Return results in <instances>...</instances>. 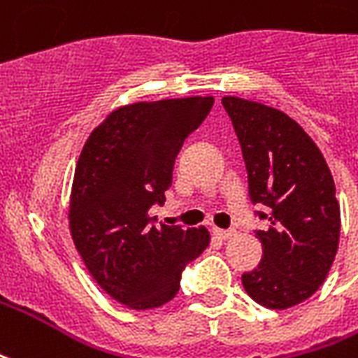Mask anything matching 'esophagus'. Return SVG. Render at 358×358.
I'll use <instances>...</instances> for the list:
<instances>
[{
    "label": "esophagus",
    "instance_id": "34e87169",
    "mask_svg": "<svg viewBox=\"0 0 358 358\" xmlns=\"http://www.w3.org/2000/svg\"><path fill=\"white\" fill-rule=\"evenodd\" d=\"M214 235H216L218 239L227 241V239H231L233 235H235V229H218V227H216V229H214Z\"/></svg>",
    "mask_w": 358,
    "mask_h": 358
}]
</instances>
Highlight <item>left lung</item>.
<instances>
[{
  "label": "left lung",
  "instance_id": "obj_1",
  "mask_svg": "<svg viewBox=\"0 0 358 358\" xmlns=\"http://www.w3.org/2000/svg\"><path fill=\"white\" fill-rule=\"evenodd\" d=\"M248 174V197L266 226L254 229L264 256L243 275L246 294L269 309L311 298L340 241V205L327 161L307 132L269 106L224 96Z\"/></svg>",
  "mask_w": 358,
  "mask_h": 358
}]
</instances>
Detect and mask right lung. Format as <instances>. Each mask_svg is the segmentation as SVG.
Listing matches in <instances>:
<instances>
[{
  "instance_id": "obj_1",
  "label": "right lung",
  "mask_w": 358,
  "mask_h": 358,
  "mask_svg": "<svg viewBox=\"0 0 358 358\" xmlns=\"http://www.w3.org/2000/svg\"><path fill=\"white\" fill-rule=\"evenodd\" d=\"M210 96L119 108L92 131L79 155L70 203L78 252L102 290L131 309L165 306L208 243L205 227L157 226L184 140L208 115Z\"/></svg>"
}]
</instances>
